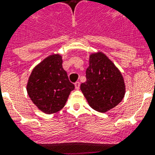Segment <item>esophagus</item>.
<instances>
[{"label": "esophagus", "mask_w": 155, "mask_h": 155, "mask_svg": "<svg viewBox=\"0 0 155 155\" xmlns=\"http://www.w3.org/2000/svg\"><path fill=\"white\" fill-rule=\"evenodd\" d=\"M75 89H80V82H79V81L75 83Z\"/></svg>", "instance_id": "obj_1"}]
</instances>
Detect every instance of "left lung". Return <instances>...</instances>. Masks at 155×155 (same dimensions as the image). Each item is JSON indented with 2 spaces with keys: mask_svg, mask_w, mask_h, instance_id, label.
<instances>
[{
  "mask_svg": "<svg viewBox=\"0 0 155 155\" xmlns=\"http://www.w3.org/2000/svg\"><path fill=\"white\" fill-rule=\"evenodd\" d=\"M80 89L88 105L97 111L105 113L122 101L125 84L122 74L102 52L90 54L86 70V81Z\"/></svg>",
  "mask_w": 155,
  "mask_h": 155,
  "instance_id": "obj_1",
  "label": "left lung"
}]
</instances>
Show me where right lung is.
I'll list each match as a JSON object with an SVG mask.
<instances>
[{
  "mask_svg": "<svg viewBox=\"0 0 155 155\" xmlns=\"http://www.w3.org/2000/svg\"><path fill=\"white\" fill-rule=\"evenodd\" d=\"M75 85L62 68L60 54H51L34 67L27 84L31 100L45 114L56 113L64 107Z\"/></svg>",
  "mask_w": 155,
  "mask_h": 155,
  "instance_id": "add662e5",
  "label": "right lung"
}]
</instances>
